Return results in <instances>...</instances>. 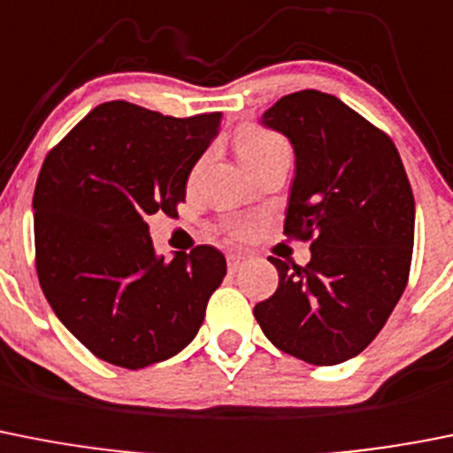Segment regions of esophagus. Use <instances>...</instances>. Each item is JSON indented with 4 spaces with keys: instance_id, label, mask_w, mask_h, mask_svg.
Wrapping results in <instances>:
<instances>
[{
    "instance_id": "34e87169",
    "label": "esophagus",
    "mask_w": 453,
    "mask_h": 453,
    "mask_svg": "<svg viewBox=\"0 0 453 453\" xmlns=\"http://www.w3.org/2000/svg\"><path fill=\"white\" fill-rule=\"evenodd\" d=\"M244 263H247V258H244V256H240V254H229V256H226V265H229V272L231 273L238 272V269L242 267Z\"/></svg>"
}]
</instances>
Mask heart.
<instances>
[{
	"label": "heart",
	"mask_w": 453,
	"mask_h": 453,
	"mask_svg": "<svg viewBox=\"0 0 453 453\" xmlns=\"http://www.w3.org/2000/svg\"><path fill=\"white\" fill-rule=\"evenodd\" d=\"M235 143H238L240 157H242L244 164H247L249 168H254L256 164L267 159L273 152L288 148L283 136L260 126L240 127L238 136H235ZM226 235H229L231 240H242L249 235V226H244V224H231L229 229H226Z\"/></svg>",
	"instance_id": "b5f03b06"
}]
</instances>
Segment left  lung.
<instances>
[{"label":"left lung","mask_w":453,"mask_h":453,"mask_svg":"<svg viewBox=\"0 0 453 453\" xmlns=\"http://www.w3.org/2000/svg\"><path fill=\"white\" fill-rule=\"evenodd\" d=\"M296 152L288 238L305 267L269 256L278 289L254 308L265 337L314 366L359 355L409 283L416 202L391 136L332 94L301 89L263 114Z\"/></svg>","instance_id":"left-lung-1"}]
</instances>
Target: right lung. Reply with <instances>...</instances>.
Instances as JSON below:
<instances>
[{"label":"right lung","mask_w":453,"mask_h":453,"mask_svg":"<svg viewBox=\"0 0 453 453\" xmlns=\"http://www.w3.org/2000/svg\"><path fill=\"white\" fill-rule=\"evenodd\" d=\"M222 114L94 107L49 150L33 193L35 269L56 317L98 359L145 368L188 346L226 276L218 249L157 258L145 215H177Z\"/></svg>","instance_id":"1"}]
</instances>
